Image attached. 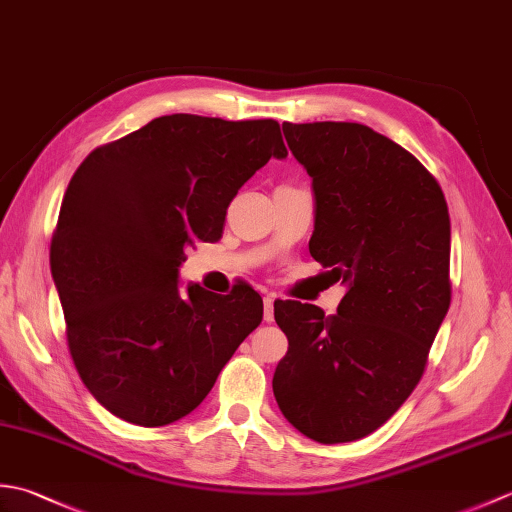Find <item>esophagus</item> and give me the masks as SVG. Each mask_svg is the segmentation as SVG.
Masks as SVG:
<instances>
[{
  "mask_svg": "<svg viewBox=\"0 0 512 512\" xmlns=\"http://www.w3.org/2000/svg\"><path fill=\"white\" fill-rule=\"evenodd\" d=\"M275 319V297L266 295L264 297V321H273Z\"/></svg>",
  "mask_w": 512,
  "mask_h": 512,
  "instance_id": "obj_1",
  "label": "esophagus"
}]
</instances>
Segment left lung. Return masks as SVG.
Segmentation results:
<instances>
[{
	"label": "left lung",
	"mask_w": 512,
	"mask_h": 512,
	"mask_svg": "<svg viewBox=\"0 0 512 512\" xmlns=\"http://www.w3.org/2000/svg\"><path fill=\"white\" fill-rule=\"evenodd\" d=\"M312 178L310 255L345 297L332 317L275 303L288 336L273 391L286 420L321 444L365 438L409 398L451 303V222L436 178L358 123H284Z\"/></svg>",
	"instance_id": "left-lung-1"
}]
</instances>
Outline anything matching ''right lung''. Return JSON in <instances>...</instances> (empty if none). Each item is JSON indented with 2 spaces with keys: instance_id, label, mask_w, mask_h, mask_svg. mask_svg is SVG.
<instances>
[{
  "instance_id": "1",
  "label": "right lung",
  "mask_w": 512,
  "mask_h": 512,
  "mask_svg": "<svg viewBox=\"0 0 512 512\" xmlns=\"http://www.w3.org/2000/svg\"><path fill=\"white\" fill-rule=\"evenodd\" d=\"M279 123L160 116L94 149L63 195L50 268L85 387L140 427L187 416L262 323L253 288L189 284L184 250L222 237L226 209L270 158H286Z\"/></svg>"
}]
</instances>
